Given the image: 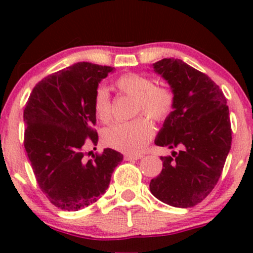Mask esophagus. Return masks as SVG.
I'll return each instance as SVG.
<instances>
[{
    "label": "esophagus",
    "instance_id": "esophagus-1",
    "mask_svg": "<svg viewBox=\"0 0 253 253\" xmlns=\"http://www.w3.org/2000/svg\"><path fill=\"white\" fill-rule=\"evenodd\" d=\"M141 157H143L141 155H125V159H127V161H132V159L134 161L135 159L136 161V159H140Z\"/></svg>",
    "mask_w": 253,
    "mask_h": 253
}]
</instances>
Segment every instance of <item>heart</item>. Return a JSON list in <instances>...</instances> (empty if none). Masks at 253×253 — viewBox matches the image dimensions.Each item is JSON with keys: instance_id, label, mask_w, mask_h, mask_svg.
Instances as JSON below:
<instances>
[{"instance_id": "obj_1", "label": "heart", "mask_w": 253, "mask_h": 253, "mask_svg": "<svg viewBox=\"0 0 253 253\" xmlns=\"http://www.w3.org/2000/svg\"><path fill=\"white\" fill-rule=\"evenodd\" d=\"M117 88L127 96L134 98V115L145 114L153 121L167 120L175 107V94L165 85H156L150 77L126 74L117 81ZM92 108L96 118L107 123L112 118V101L108 89L100 85L92 97ZM155 129L146 117H138L128 123L110 125L103 130L104 144L123 152L140 153L153 136Z\"/></svg>"}]
</instances>
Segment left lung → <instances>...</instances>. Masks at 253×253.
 <instances>
[{"label": "left lung", "mask_w": 253, "mask_h": 253, "mask_svg": "<svg viewBox=\"0 0 253 253\" xmlns=\"http://www.w3.org/2000/svg\"><path fill=\"white\" fill-rule=\"evenodd\" d=\"M153 68L175 94V107L155 143L179 151L161 157L163 169L151 179L150 190L167 205L194 207L214 189L231 150L228 106L214 81L181 59L164 58Z\"/></svg>", "instance_id": "1"}]
</instances>
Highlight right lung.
<instances>
[{
  "instance_id": "right-lung-1",
  "label": "right lung",
  "mask_w": 253,
  "mask_h": 253,
  "mask_svg": "<svg viewBox=\"0 0 253 253\" xmlns=\"http://www.w3.org/2000/svg\"><path fill=\"white\" fill-rule=\"evenodd\" d=\"M112 66L77 63L42 78L32 90L24 110V145L38 185L52 205L75 211L95 203L108 188L124 156L97 144L92 97ZM88 158H86V156Z\"/></svg>"
}]
</instances>
